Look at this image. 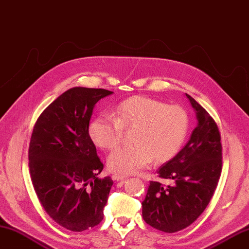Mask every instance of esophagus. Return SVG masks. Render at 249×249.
<instances>
[{"label":"esophagus","instance_id":"1","mask_svg":"<svg viewBox=\"0 0 249 249\" xmlns=\"http://www.w3.org/2000/svg\"><path fill=\"white\" fill-rule=\"evenodd\" d=\"M112 180L113 181H123V180H125L126 179V177L125 176H122V175H117V174H114V175H112Z\"/></svg>","mask_w":249,"mask_h":249}]
</instances>
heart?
<instances>
[{"label":"heart","mask_w":249,"mask_h":249,"mask_svg":"<svg viewBox=\"0 0 249 249\" xmlns=\"http://www.w3.org/2000/svg\"><path fill=\"white\" fill-rule=\"evenodd\" d=\"M113 114L102 112L88 127L92 142L104 149L120 143L124 127H137L135 146L119 147L107 158L108 167L119 175L136 174L154 161L173 158L184 142L188 129V116L182 107L168 106L148 97H132L117 106Z\"/></svg>","instance_id":"b5f03b06"}]
</instances>
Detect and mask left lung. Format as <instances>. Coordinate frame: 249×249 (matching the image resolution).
Returning a JSON list of instances; mask_svg holds the SVG:
<instances>
[{
  "label": "left lung",
  "mask_w": 249,
  "mask_h": 249,
  "mask_svg": "<svg viewBox=\"0 0 249 249\" xmlns=\"http://www.w3.org/2000/svg\"><path fill=\"white\" fill-rule=\"evenodd\" d=\"M196 112V126L187 144L158 170L171 182L150 181L142 202L144 221L173 233L188 227L210 202L221 176L222 145L219 128L209 113L186 93Z\"/></svg>",
  "instance_id": "obj_1"
}]
</instances>
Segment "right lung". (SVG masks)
I'll return each instance as SVG.
<instances>
[{"label":"right lung","mask_w":249,"mask_h":249,"mask_svg":"<svg viewBox=\"0 0 249 249\" xmlns=\"http://www.w3.org/2000/svg\"><path fill=\"white\" fill-rule=\"evenodd\" d=\"M112 93L68 89L42 112L31 135L28 159L36 194L50 218L68 231H86L103 220L113 182L97 177L104 165L88 127L95 104Z\"/></svg>","instance_id":"right-lung-1"}]
</instances>
